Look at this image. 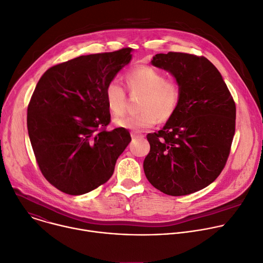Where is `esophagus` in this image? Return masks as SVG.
<instances>
[{
	"label": "esophagus",
	"mask_w": 263,
	"mask_h": 263,
	"mask_svg": "<svg viewBox=\"0 0 263 263\" xmlns=\"http://www.w3.org/2000/svg\"><path fill=\"white\" fill-rule=\"evenodd\" d=\"M144 136L142 135V134H139V133H137V132H135V133H132V138L133 139H142Z\"/></svg>",
	"instance_id": "1"
}]
</instances>
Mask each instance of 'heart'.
<instances>
[{"label": "heart", "mask_w": 263, "mask_h": 263, "mask_svg": "<svg viewBox=\"0 0 263 263\" xmlns=\"http://www.w3.org/2000/svg\"><path fill=\"white\" fill-rule=\"evenodd\" d=\"M124 80L132 93L142 94L139 104L141 111L116 119V126L140 132L154 126L158 119L162 122L169 120L177 111L182 97L181 86L177 81L167 80L165 74L159 70L140 66L128 71ZM104 99L111 115L123 114L126 95L119 83L109 81L106 84Z\"/></svg>", "instance_id": "obj_1"}]
</instances>
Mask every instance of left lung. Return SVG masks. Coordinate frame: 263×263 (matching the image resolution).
<instances>
[{"mask_svg": "<svg viewBox=\"0 0 263 263\" xmlns=\"http://www.w3.org/2000/svg\"><path fill=\"white\" fill-rule=\"evenodd\" d=\"M151 64L174 77L182 97L163 128L147 135L144 172L163 193L187 195L209 186L223 169L235 134V102L206 57L168 52L156 54Z\"/></svg>", "mask_w": 263, "mask_h": 263, "instance_id": "1", "label": "left lung"}]
</instances>
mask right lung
Segmentation results:
<instances>
[{
    "label": "right lung",
    "mask_w": 263,
    "mask_h": 263,
    "mask_svg": "<svg viewBox=\"0 0 263 263\" xmlns=\"http://www.w3.org/2000/svg\"><path fill=\"white\" fill-rule=\"evenodd\" d=\"M133 49L82 55L45 72L27 111V127L47 181L81 195L112 176L132 141L125 128L106 130L110 114L105 86L132 61Z\"/></svg>",
    "instance_id": "right-lung-1"
}]
</instances>
